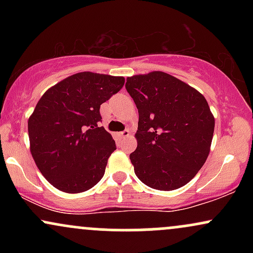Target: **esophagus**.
I'll return each instance as SVG.
<instances>
[{
  "mask_svg": "<svg viewBox=\"0 0 253 253\" xmlns=\"http://www.w3.org/2000/svg\"><path fill=\"white\" fill-rule=\"evenodd\" d=\"M119 135H120L121 139H126V138H128V136L130 135V133H129L128 129H125V130H123V132H121Z\"/></svg>",
  "mask_w": 253,
  "mask_h": 253,
  "instance_id": "1",
  "label": "esophagus"
}]
</instances>
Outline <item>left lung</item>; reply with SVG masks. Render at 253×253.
Returning <instances> with one entry per match:
<instances>
[{
  "label": "left lung",
  "instance_id": "left-lung-1",
  "mask_svg": "<svg viewBox=\"0 0 253 253\" xmlns=\"http://www.w3.org/2000/svg\"><path fill=\"white\" fill-rule=\"evenodd\" d=\"M139 113L138 146L129 155L136 177L157 190H175L195 177L210 155L214 120L196 89L162 71L127 78Z\"/></svg>",
  "mask_w": 253,
  "mask_h": 253
}]
</instances>
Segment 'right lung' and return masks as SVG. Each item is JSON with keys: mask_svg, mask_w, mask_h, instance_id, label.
Returning a JSON list of instances; mask_svg holds the SVG:
<instances>
[{"mask_svg": "<svg viewBox=\"0 0 253 253\" xmlns=\"http://www.w3.org/2000/svg\"><path fill=\"white\" fill-rule=\"evenodd\" d=\"M124 84V77L78 72L48 89L37 103L28 119L31 153L54 188L76 194L101 181L117 146L100 127V107Z\"/></svg>", "mask_w": 253, "mask_h": 253, "instance_id": "obj_1", "label": "right lung"}]
</instances>
